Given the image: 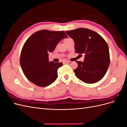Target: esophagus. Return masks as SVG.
<instances>
[{
    "instance_id": "obj_1",
    "label": "esophagus",
    "mask_w": 127,
    "mask_h": 127,
    "mask_svg": "<svg viewBox=\"0 0 127 127\" xmlns=\"http://www.w3.org/2000/svg\"><path fill=\"white\" fill-rule=\"evenodd\" d=\"M70 61H68V60H64L63 61V64H67V63H70Z\"/></svg>"
}]
</instances>
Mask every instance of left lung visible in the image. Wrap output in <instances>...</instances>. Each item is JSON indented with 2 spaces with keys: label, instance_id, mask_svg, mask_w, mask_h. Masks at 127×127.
<instances>
[{
  "label": "left lung",
  "instance_id": "1",
  "mask_svg": "<svg viewBox=\"0 0 127 127\" xmlns=\"http://www.w3.org/2000/svg\"><path fill=\"white\" fill-rule=\"evenodd\" d=\"M74 40L76 53L85 54L83 62L76 61L78 67L74 70L76 76L83 82L93 84L101 80L110 64L108 45L99 34L85 28L66 31Z\"/></svg>",
  "mask_w": 127,
  "mask_h": 127
}]
</instances>
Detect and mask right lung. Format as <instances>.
Masks as SVG:
<instances>
[{
	"instance_id": "obj_1",
	"label": "right lung",
	"mask_w": 127,
	"mask_h": 127,
	"mask_svg": "<svg viewBox=\"0 0 127 127\" xmlns=\"http://www.w3.org/2000/svg\"><path fill=\"white\" fill-rule=\"evenodd\" d=\"M66 37L64 31L42 30L28 38L22 49L20 64L30 82L38 86L45 87L55 81L57 70L63 64L49 62L48 53L53 51L57 44Z\"/></svg>"
}]
</instances>
